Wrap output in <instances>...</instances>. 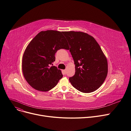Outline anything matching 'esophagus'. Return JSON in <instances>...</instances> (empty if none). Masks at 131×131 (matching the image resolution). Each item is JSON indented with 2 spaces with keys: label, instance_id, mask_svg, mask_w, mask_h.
Returning a JSON list of instances; mask_svg holds the SVG:
<instances>
[{
  "label": "esophagus",
  "instance_id": "34e87169",
  "mask_svg": "<svg viewBox=\"0 0 131 131\" xmlns=\"http://www.w3.org/2000/svg\"><path fill=\"white\" fill-rule=\"evenodd\" d=\"M63 74H64V75H66V69H64V70H63Z\"/></svg>",
  "mask_w": 131,
  "mask_h": 131
}]
</instances>
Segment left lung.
<instances>
[{
  "label": "left lung",
  "mask_w": 131,
  "mask_h": 131,
  "mask_svg": "<svg viewBox=\"0 0 131 131\" xmlns=\"http://www.w3.org/2000/svg\"><path fill=\"white\" fill-rule=\"evenodd\" d=\"M75 64V75L69 80L82 93L97 90L107 76V61L97 42L89 34L81 31H64Z\"/></svg>",
  "instance_id": "obj_1"
}]
</instances>
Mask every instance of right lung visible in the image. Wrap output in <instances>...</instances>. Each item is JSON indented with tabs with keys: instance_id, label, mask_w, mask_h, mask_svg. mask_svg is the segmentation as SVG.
Instances as JSON below:
<instances>
[{
	"instance_id": "obj_1",
	"label": "right lung",
	"mask_w": 131,
	"mask_h": 131,
	"mask_svg": "<svg viewBox=\"0 0 131 131\" xmlns=\"http://www.w3.org/2000/svg\"><path fill=\"white\" fill-rule=\"evenodd\" d=\"M63 31H42L29 42L23 57L22 68L28 83L36 90L47 92L57 84L63 76L53 65L55 53L60 49H68Z\"/></svg>"
}]
</instances>
